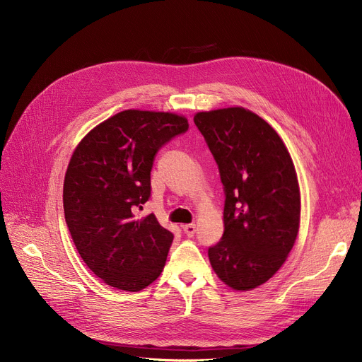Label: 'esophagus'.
Wrapping results in <instances>:
<instances>
[{"label": "esophagus", "instance_id": "34e87169", "mask_svg": "<svg viewBox=\"0 0 362 362\" xmlns=\"http://www.w3.org/2000/svg\"><path fill=\"white\" fill-rule=\"evenodd\" d=\"M197 232V227L195 224H185L183 226V233L187 236V238H192Z\"/></svg>", "mask_w": 362, "mask_h": 362}]
</instances>
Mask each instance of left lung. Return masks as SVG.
I'll return each mask as SVG.
<instances>
[{
    "label": "left lung",
    "mask_w": 362,
    "mask_h": 362,
    "mask_svg": "<svg viewBox=\"0 0 362 362\" xmlns=\"http://www.w3.org/2000/svg\"><path fill=\"white\" fill-rule=\"evenodd\" d=\"M194 122L218 164L224 233L208 250L217 277L235 291L270 280L289 257L300 223V191L279 133L243 107L199 111Z\"/></svg>",
    "instance_id": "8db88e82"
}]
</instances>
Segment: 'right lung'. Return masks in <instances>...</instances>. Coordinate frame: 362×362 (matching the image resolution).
Masks as SVG:
<instances>
[{
  "label": "right lung",
  "mask_w": 362,
  "mask_h": 362,
  "mask_svg": "<svg viewBox=\"0 0 362 362\" xmlns=\"http://www.w3.org/2000/svg\"><path fill=\"white\" fill-rule=\"evenodd\" d=\"M189 127L167 111L124 110L89 130L74 148L63 186L76 250L108 286L138 292L161 274L173 235L154 214L138 218L151 195L157 151Z\"/></svg>",
  "instance_id": "right-lung-1"
}]
</instances>
